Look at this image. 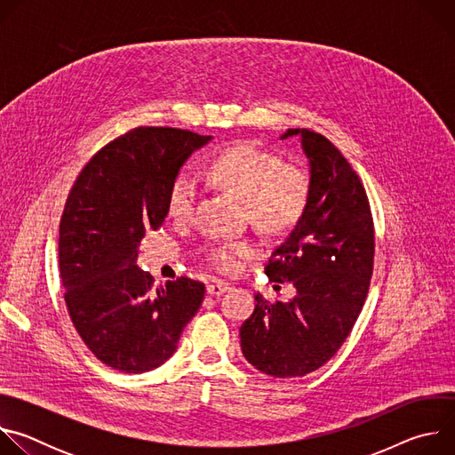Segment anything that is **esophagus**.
<instances>
[{"instance_id": "obj_1", "label": "esophagus", "mask_w": 455, "mask_h": 455, "mask_svg": "<svg viewBox=\"0 0 455 455\" xmlns=\"http://www.w3.org/2000/svg\"><path fill=\"white\" fill-rule=\"evenodd\" d=\"M230 290V284L228 283H221V281H214L207 286V293L209 295H223Z\"/></svg>"}]
</instances>
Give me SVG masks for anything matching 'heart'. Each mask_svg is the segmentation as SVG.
<instances>
[{
    "label": "heart",
    "mask_w": 455,
    "mask_h": 455,
    "mask_svg": "<svg viewBox=\"0 0 455 455\" xmlns=\"http://www.w3.org/2000/svg\"><path fill=\"white\" fill-rule=\"evenodd\" d=\"M211 180L243 200L250 221L267 234H286L302 218L309 202V176L297 165L253 144H234L207 167ZM198 187L187 172L178 174L167 192V216L187 221L196 205ZM253 248L246 241H225L207 251L211 265L225 274L235 272Z\"/></svg>",
    "instance_id": "heart-1"
}]
</instances>
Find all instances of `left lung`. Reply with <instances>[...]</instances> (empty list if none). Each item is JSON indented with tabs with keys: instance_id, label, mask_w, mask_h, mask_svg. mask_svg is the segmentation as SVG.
<instances>
[{
	"instance_id": "obj_1",
	"label": "left lung",
	"mask_w": 455,
	"mask_h": 455,
	"mask_svg": "<svg viewBox=\"0 0 455 455\" xmlns=\"http://www.w3.org/2000/svg\"><path fill=\"white\" fill-rule=\"evenodd\" d=\"M299 137L309 162V202L265 268L291 283L295 297L275 304L261 293L239 330L244 358L275 378H297L340 349L365 302L372 275L374 227L365 188L342 153L309 129Z\"/></svg>"
}]
</instances>
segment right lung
I'll use <instances>...</instances> for the list:
<instances>
[{
    "instance_id": "add662e5",
    "label": "right lung",
    "mask_w": 455,
    "mask_h": 455,
    "mask_svg": "<svg viewBox=\"0 0 455 455\" xmlns=\"http://www.w3.org/2000/svg\"><path fill=\"white\" fill-rule=\"evenodd\" d=\"M211 140L187 129H132L93 155L68 194L59 225L64 300L108 367L140 374L167 362L204 302L202 283L180 277L155 288L137 259L146 232L167 216L172 180Z\"/></svg>"
}]
</instances>
